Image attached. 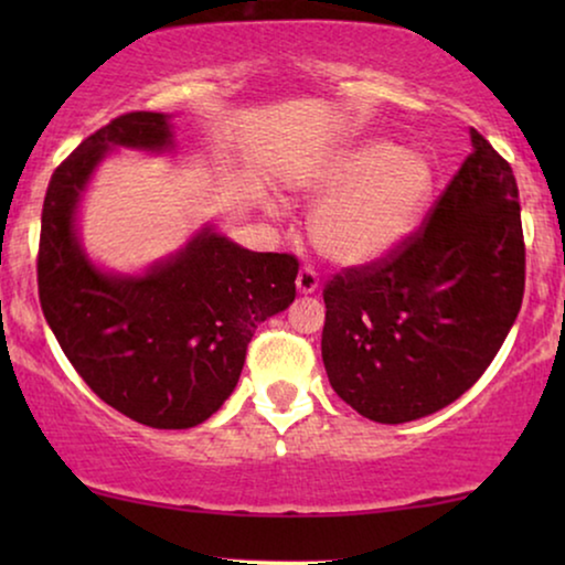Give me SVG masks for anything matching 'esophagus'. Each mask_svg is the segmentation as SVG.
Here are the masks:
<instances>
[{"label":"esophagus","instance_id":"obj_1","mask_svg":"<svg viewBox=\"0 0 565 565\" xmlns=\"http://www.w3.org/2000/svg\"><path fill=\"white\" fill-rule=\"evenodd\" d=\"M296 285H298V292L308 296V292L319 290V275H316L311 267H300L298 277H296Z\"/></svg>","mask_w":565,"mask_h":565}]
</instances>
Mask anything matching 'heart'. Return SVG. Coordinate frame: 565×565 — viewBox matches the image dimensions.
<instances>
[{
	"label": "heart",
	"instance_id": "obj_1",
	"mask_svg": "<svg viewBox=\"0 0 565 565\" xmlns=\"http://www.w3.org/2000/svg\"><path fill=\"white\" fill-rule=\"evenodd\" d=\"M431 188L435 174L422 153L377 138L352 146L300 184L306 198H324L308 223L311 242L334 265H375L414 234Z\"/></svg>",
	"mask_w": 565,
	"mask_h": 565
}]
</instances>
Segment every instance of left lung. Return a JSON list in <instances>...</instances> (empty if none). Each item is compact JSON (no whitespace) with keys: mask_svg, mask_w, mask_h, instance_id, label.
Returning <instances> with one entry per match:
<instances>
[{"mask_svg":"<svg viewBox=\"0 0 565 565\" xmlns=\"http://www.w3.org/2000/svg\"><path fill=\"white\" fill-rule=\"evenodd\" d=\"M473 151L391 257L323 288L321 358L354 412L404 424L460 398L497 352L524 296L520 190L509 161Z\"/></svg>","mask_w":565,"mask_h":565,"instance_id":"obj_1","label":"left lung"}]
</instances>
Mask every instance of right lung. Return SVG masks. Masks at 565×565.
Segmentation results:
<instances>
[{
	"label": "right lung",
	"mask_w": 565,
	"mask_h": 565,
	"mask_svg": "<svg viewBox=\"0 0 565 565\" xmlns=\"http://www.w3.org/2000/svg\"><path fill=\"white\" fill-rule=\"evenodd\" d=\"M110 146L169 149L167 115H120L56 167L38 246L43 316L107 406L153 429L198 427L236 388L257 323L296 300L298 259L203 228L146 275L99 273L82 252L74 213Z\"/></svg>",
	"instance_id": "obj_1"
}]
</instances>
